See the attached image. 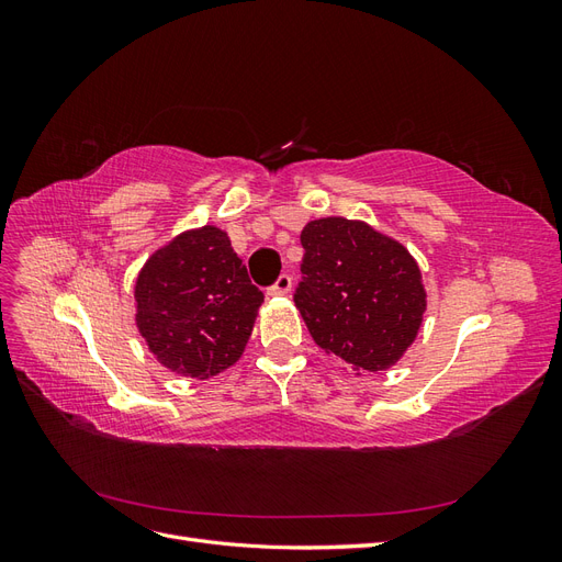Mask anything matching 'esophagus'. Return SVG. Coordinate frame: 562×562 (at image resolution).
<instances>
[{
  "label": "esophagus",
  "mask_w": 562,
  "mask_h": 562,
  "mask_svg": "<svg viewBox=\"0 0 562 562\" xmlns=\"http://www.w3.org/2000/svg\"><path fill=\"white\" fill-rule=\"evenodd\" d=\"M291 285H293V279L288 277V274H281L279 281L269 288L267 295H271V297H285L288 293H291Z\"/></svg>",
  "instance_id": "esophagus-1"
}]
</instances>
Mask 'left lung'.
Returning a JSON list of instances; mask_svg holds the SVG:
<instances>
[{
  "label": "left lung",
  "mask_w": 562,
  "mask_h": 562,
  "mask_svg": "<svg viewBox=\"0 0 562 562\" xmlns=\"http://www.w3.org/2000/svg\"><path fill=\"white\" fill-rule=\"evenodd\" d=\"M295 307L314 342L356 375L396 366L427 312L422 269L401 241L342 215L304 225Z\"/></svg>",
  "instance_id": "left-lung-1"
}]
</instances>
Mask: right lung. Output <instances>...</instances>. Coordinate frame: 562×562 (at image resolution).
I'll return each instance as SVG.
<instances>
[{
    "label": "right lung",
    "mask_w": 562,
    "mask_h": 562,
    "mask_svg": "<svg viewBox=\"0 0 562 562\" xmlns=\"http://www.w3.org/2000/svg\"><path fill=\"white\" fill-rule=\"evenodd\" d=\"M265 302L225 229H184L157 248L133 285L135 328L180 378L211 380L244 356Z\"/></svg>",
    "instance_id": "add662e5"
}]
</instances>
